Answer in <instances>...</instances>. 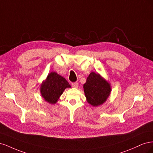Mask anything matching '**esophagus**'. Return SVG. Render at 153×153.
<instances>
[{
    "mask_svg": "<svg viewBox=\"0 0 153 153\" xmlns=\"http://www.w3.org/2000/svg\"><path fill=\"white\" fill-rule=\"evenodd\" d=\"M71 85L73 87H75V88H77L78 87V84L77 82H73L71 84Z\"/></svg>",
    "mask_w": 153,
    "mask_h": 153,
    "instance_id": "1",
    "label": "esophagus"
}]
</instances>
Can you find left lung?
Returning <instances> with one entry per match:
<instances>
[{
    "label": "left lung",
    "instance_id": "obj_1",
    "mask_svg": "<svg viewBox=\"0 0 153 153\" xmlns=\"http://www.w3.org/2000/svg\"><path fill=\"white\" fill-rule=\"evenodd\" d=\"M84 89L87 102L92 106H98L107 100L111 87L100 74L91 72L84 84Z\"/></svg>",
    "mask_w": 153,
    "mask_h": 153
}]
</instances>
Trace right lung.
Instances as JSON below:
<instances>
[{"label": "right lung", "instance_id": "1", "mask_svg": "<svg viewBox=\"0 0 153 153\" xmlns=\"http://www.w3.org/2000/svg\"><path fill=\"white\" fill-rule=\"evenodd\" d=\"M70 87L71 85L64 77L55 72H51L41 84L40 92L46 101L50 104H55L65 89Z\"/></svg>", "mask_w": 153, "mask_h": 153}]
</instances>
